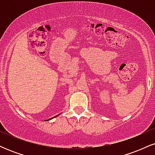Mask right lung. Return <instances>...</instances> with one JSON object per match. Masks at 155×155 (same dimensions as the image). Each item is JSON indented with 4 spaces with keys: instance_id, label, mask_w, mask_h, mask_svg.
<instances>
[{
    "instance_id": "right-lung-1",
    "label": "right lung",
    "mask_w": 155,
    "mask_h": 155,
    "mask_svg": "<svg viewBox=\"0 0 155 155\" xmlns=\"http://www.w3.org/2000/svg\"><path fill=\"white\" fill-rule=\"evenodd\" d=\"M58 115H60V114H58ZM58 115H57V116H58ZM57 116H55L54 117H56ZM54 118V117H52V118H50V119H49V120H45V121H48V120H51V119H53Z\"/></svg>"
}]
</instances>
